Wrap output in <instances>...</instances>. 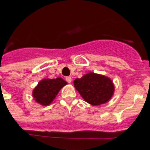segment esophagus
<instances>
[{
  "instance_id": "34e87169",
  "label": "esophagus",
  "mask_w": 150,
  "mask_h": 150,
  "mask_svg": "<svg viewBox=\"0 0 150 150\" xmlns=\"http://www.w3.org/2000/svg\"><path fill=\"white\" fill-rule=\"evenodd\" d=\"M66 80L68 83H71V77H66Z\"/></svg>"
}]
</instances>
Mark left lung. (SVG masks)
Masks as SVG:
<instances>
[{"instance_id": "obj_1", "label": "left lung", "mask_w": 150, "mask_h": 150, "mask_svg": "<svg viewBox=\"0 0 150 150\" xmlns=\"http://www.w3.org/2000/svg\"><path fill=\"white\" fill-rule=\"evenodd\" d=\"M74 86L88 103L100 106L112 97L115 87L112 80L105 75L89 72L74 81Z\"/></svg>"}]
</instances>
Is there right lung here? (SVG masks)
Listing matches in <instances>:
<instances>
[{"mask_svg":"<svg viewBox=\"0 0 150 150\" xmlns=\"http://www.w3.org/2000/svg\"><path fill=\"white\" fill-rule=\"evenodd\" d=\"M66 84L67 82L62 78L42 79L33 90L32 96L38 103L48 106L56 98L61 88Z\"/></svg>","mask_w":150,"mask_h":150,"instance_id":"right-lung-1","label":"right lung"}]
</instances>
